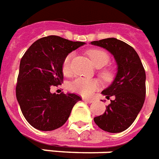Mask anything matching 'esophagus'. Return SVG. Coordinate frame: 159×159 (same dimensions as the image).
I'll return each instance as SVG.
<instances>
[{
  "label": "esophagus",
  "instance_id": "esophagus-1",
  "mask_svg": "<svg viewBox=\"0 0 159 159\" xmlns=\"http://www.w3.org/2000/svg\"><path fill=\"white\" fill-rule=\"evenodd\" d=\"M83 100L85 101V102H88V103H93V98H83Z\"/></svg>",
  "mask_w": 159,
  "mask_h": 159
}]
</instances>
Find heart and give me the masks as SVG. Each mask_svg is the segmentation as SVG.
Here are the masks:
<instances>
[{"instance_id": "obj_1", "label": "heart", "mask_w": 159, "mask_h": 159, "mask_svg": "<svg viewBox=\"0 0 159 159\" xmlns=\"http://www.w3.org/2000/svg\"><path fill=\"white\" fill-rule=\"evenodd\" d=\"M89 58L96 67L103 66L107 64L109 61V56L106 52L98 49H93L88 51ZM73 54L70 53L66 56L62 63V70L66 75H70L71 73V60ZM103 76L105 78L109 77V72H103ZM69 88L72 92H75L78 94L83 96H91L96 90L99 88V83L95 79H89L85 77H78L70 83Z\"/></svg>"}]
</instances>
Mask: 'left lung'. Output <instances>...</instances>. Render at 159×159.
<instances>
[{"instance_id": "8db88e82", "label": "left lung", "mask_w": 159, "mask_h": 159, "mask_svg": "<svg viewBox=\"0 0 159 159\" xmlns=\"http://www.w3.org/2000/svg\"><path fill=\"white\" fill-rule=\"evenodd\" d=\"M111 53L117 64L113 83L102 92L107 99L113 97L103 115L94 122L103 130L118 133L130 126L141 111L146 96V73L139 56L129 44L116 38L93 41Z\"/></svg>"}]
</instances>
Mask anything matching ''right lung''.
<instances>
[{"label":"right lung","mask_w":159,"mask_h":159,"mask_svg":"<svg viewBox=\"0 0 159 159\" xmlns=\"http://www.w3.org/2000/svg\"><path fill=\"white\" fill-rule=\"evenodd\" d=\"M85 44L56 35L41 38L21 59L16 96L27 121L39 130H53L66 122L75 103V93H51L63 82L62 63L69 53Z\"/></svg>","instance_id":"add662e5"}]
</instances>
